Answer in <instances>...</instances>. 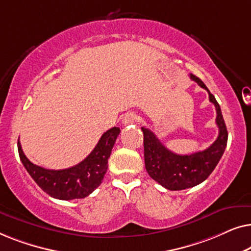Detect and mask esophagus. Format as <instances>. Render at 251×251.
<instances>
[{
    "mask_svg": "<svg viewBox=\"0 0 251 251\" xmlns=\"http://www.w3.org/2000/svg\"><path fill=\"white\" fill-rule=\"evenodd\" d=\"M139 120V116L135 114V113L132 112H129L126 113V114L123 115L122 118V123L125 126H128V125H133V123H136L137 121Z\"/></svg>",
    "mask_w": 251,
    "mask_h": 251,
    "instance_id": "34e87169",
    "label": "esophagus"
}]
</instances>
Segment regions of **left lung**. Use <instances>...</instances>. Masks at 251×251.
<instances>
[{
  "mask_svg": "<svg viewBox=\"0 0 251 251\" xmlns=\"http://www.w3.org/2000/svg\"><path fill=\"white\" fill-rule=\"evenodd\" d=\"M190 77L208 91L209 100L216 107V123L219 133L214 144L201 152L179 155L163 146L150 129L142 126L146 171L154 180L170 191L186 190L204 181L218 164L227 145V129L219 104L200 78L193 74H191Z\"/></svg>",
  "mask_w": 251,
  "mask_h": 251,
  "instance_id": "left-lung-1",
  "label": "left lung"
}]
</instances>
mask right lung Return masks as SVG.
Returning a JSON list of instances; mask_svg holds the SVG:
<instances>
[{"mask_svg": "<svg viewBox=\"0 0 251 251\" xmlns=\"http://www.w3.org/2000/svg\"><path fill=\"white\" fill-rule=\"evenodd\" d=\"M121 130L109 129L100 137L92 152L76 166L63 170H50L27 159L18 140L19 157L34 181L50 197L59 200L83 199L101 184L108 168V157Z\"/></svg>", "mask_w": 251, "mask_h": 251, "instance_id": "add662e5", "label": "right lung"}]
</instances>
